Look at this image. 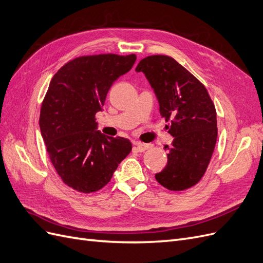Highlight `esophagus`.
Masks as SVG:
<instances>
[{"instance_id": "34e87169", "label": "esophagus", "mask_w": 263, "mask_h": 263, "mask_svg": "<svg viewBox=\"0 0 263 263\" xmlns=\"http://www.w3.org/2000/svg\"><path fill=\"white\" fill-rule=\"evenodd\" d=\"M151 146H153V145H150V144H140V142H137V144H135L134 148H135V150L137 151V153H144V151H146L147 149L151 148Z\"/></svg>"}]
</instances>
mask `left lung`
I'll list each match as a JSON object with an SVG mask.
<instances>
[{
    "label": "left lung",
    "instance_id": "left-lung-1",
    "mask_svg": "<svg viewBox=\"0 0 263 263\" xmlns=\"http://www.w3.org/2000/svg\"><path fill=\"white\" fill-rule=\"evenodd\" d=\"M137 72L145 73L160 105V115L174 137L168 163L156 180L170 191H184L202 179L217 139L214 103L205 85L172 57L154 54L141 59Z\"/></svg>",
    "mask_w": 263,
    "mask_h": 263
}]
</instances>
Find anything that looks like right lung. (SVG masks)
Segmentation results:
<instances>
[{"mask_svg":"<svg viewBox=\"0 0 263 263\" xmlns=\"http://www.w3.org/2000/svg\"><path fill=\"white\" fill-rule=\"evenodd\" d=\"M135 61L134 53L81 55L67 62L51 79L39 126L55 171L78 192L104 187L132 151L128 139L97 130L95 114L104 105L109 87Z\"/></svg>","mask_w":263,"mask_h":263,"instance_id":"add662e5","label":"right lung"}]
</instances>
